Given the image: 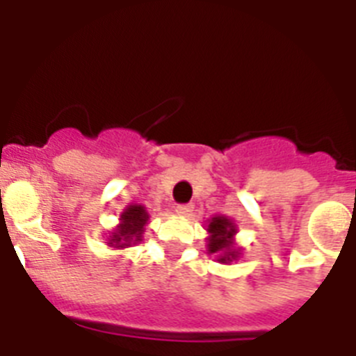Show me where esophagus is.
I'll list each match as a JSON object with an SVG mask.
<instances>
[{
	"instance_id": "34e87169",
	"label": "esophagus",
	"mask_w": 356,
	"mask_h": 356,
	"mask_svg": "<svg viewBox=\"0 0 356 356\" xmlns=\"http://www.w3.org/2000/svg\"><path fill=\"white\" fill-rule=\"evenodd\" d=\"M194 212V205H191V203H187V205H178L176 207V213L181 217H188L193 216Z\"/></svg>"
}]
</instances>
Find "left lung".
<instances>
[{"label": "left lung", "mask_w": 356, "mask_h": 356, "mask_svg": "<svg viewBox=\"0 0 356 356\" xmlns=\"http://www.w3.org/2000/svg\"><path fill=\"white\" fill-rule=\"evenodd\" d=\"M207 232L210 237L207 238V250L210 254H217V262L228 264L237 260L238 251L234 248V235L237 234L235 222L225 216H216L210 219Z\"/></svg>", "instance_id": "obj_1"}]
</instances>
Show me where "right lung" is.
I'll return each mask as SVG.
<instances>
[{"label": "right lung", "mask_w": 356, "mask_h": 356, "mask_svg": "<svg viewBox=\"0 0 356 356\" xmlns=\"http://www.w3.org/2000/svg\"><path fill=\"white\" fill-rule=\"evenodd\" d=\"M147 219H149V213H147L146 207L143 205H130L124 209V212L119 217V225L115 226V229L112 232L108 238L110 248H130L131 244H139L143 241L144 226L147 225Z\"/></svg>", "instance_id": "right-lung-1"}]
</instances>
